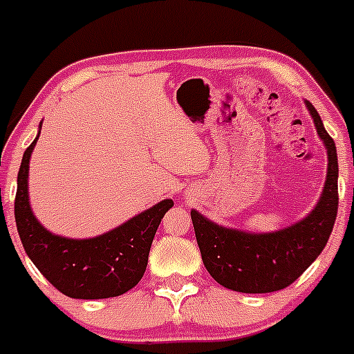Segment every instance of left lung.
Segmentation results:
<instances>
[{
    "label": "left lung",
    "instance_id": "8db88e82",
    "mask_svg": "<svg viewBox=\"0 0 354 354\" xmlns=\"http://www.w3.org/2000/svg\"><path fill=\"white\" fill-rule=\"evenodd\" d=\"M317 133L326 144L329 166L322 197L303 221L276 231L253 234L214 224L192 210L202 260L221 286L240 292H272L295 283L327 245L337 216V152L317 109L306 101Z\"/></svg>",
    "mask_w": 354,
    "mask_h": 354
}]
</instances>
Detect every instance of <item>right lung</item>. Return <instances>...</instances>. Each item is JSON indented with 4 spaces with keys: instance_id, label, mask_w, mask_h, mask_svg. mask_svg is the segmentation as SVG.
Here are the masks:
<instances>
[{
    "instance_id": "1",
    "label": "right lung",
    "mask_w": 354,
    "mask_h": 354,
    "mask_svg": "<svg viewBox=\"0 0 354 354\" xmlns=\"http://www.w3.org/2000/svg\"><path fill=\"white\" fill-rule=\"evenodd\" d=\"M37 138L25 151L17 180L15 221L27 255L42 276L70 298L102 299L130 291L144 277L152 240L173 200H162L97 238L56 236L39 224L28 205V162Z\"/></svg>"
}]
</instances>
